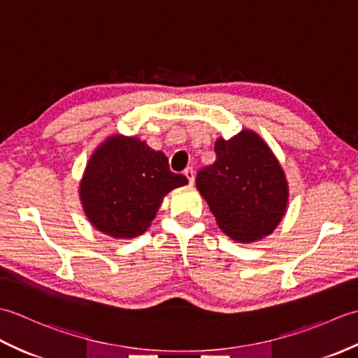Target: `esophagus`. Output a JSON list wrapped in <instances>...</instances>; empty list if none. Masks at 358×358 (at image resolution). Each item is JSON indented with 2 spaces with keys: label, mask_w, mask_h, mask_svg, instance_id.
I'll return each mask as SVG.
<instances>
[{
  "label": "esophagus",
  "mask_w": 358,
  "mask_h": 358,
  "mask_svg": "<svg viewBox=\"0 0 358 358\" xmlns=\"http://www.w3.org/2000/svg\"><path fill=\"white\" fill-rule=\"evenodd\" d=\"M185 177L187 178V181H189V185H194V180H195V177H194V171L191 169V167H187V169H185Z\"/></svg>",
  "instance_id": "obj_1"
}]
</instances>
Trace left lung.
I'll list each match as a JSON object with an SVG mask.
<instances>
[{
    "mask_svg": "<svg viewBox=\"0 0 358 358\" xmlns=\"http://www.w3.org/2000/svg\"><path fill=\"white\" fill-rule=\"evenodd\" d=\"M215 162L196 173L195 185L224 234L246 243L271 234L287 204L285 172L260 136L241 131L215 141Z\"/></svg>",
    "mask_w": 358,
    "mask_h": 358,
    "instance_id": "obj_1",
    "label": "left lung"
}]
</instances>
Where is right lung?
Masks as SVG:
<instances>
[{
	"mask_svg": "<svg viewBox=\"0 0 358 358\" xmlns=\"http://www.w3.org/2000/svg\"><path fill=\"white\" fill-rule=\"evenodd\" d=\"M187 185L173 173L163 152L138 138L115 135L90 157L80 185L87 218L113 238L138 237L150 226L163 196Z\"/></svg>",
	"mask_w": 358,
	"mask_h": 358,
	"instance_id": "add662e5",
	"label": "right lung"
}]
</instances>
